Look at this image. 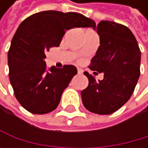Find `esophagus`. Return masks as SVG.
I'll use <instances>...</instances> for the list:
<instances>
[{
	"label": "esophagus",
	"mask_w": 148,
	"mask_h": 148,
	"mask_svg": "<svg viewBox=\"0 0 148 148\" xmlns=\"http://www.w3.org/2000/svg\"><path fill=\"white\" fill-rule=\"evenodd\" d=\"M77 72H78V75H82V73H83V70L81 69V68H78L77 69Z\"/></svg>",
	"instance_id": "esophagus-1"
}]
</instances>
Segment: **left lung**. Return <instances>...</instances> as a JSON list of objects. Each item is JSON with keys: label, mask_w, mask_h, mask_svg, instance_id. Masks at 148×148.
<instances>
[{"label": "left lung", "mask_w": 148, "mask_h": 148, "mask_svg": "<svg viewBox=\"0 0 148 148\" xmlns=\"http://www.w3.org/2000/svg\"><path fill=\"white\" fill-rule=\"evenodd\" d=\"M100 45L91 58L90 69L104 73L96 81L88 72V87L81 92L85 108L99 114H110L132 95L140 75L141 53L134 34L123 25L100 21L97 27Z\"/></svg>", "instance_id": "8db88e82"}]
</instances>
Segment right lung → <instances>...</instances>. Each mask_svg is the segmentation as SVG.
Masks as SVG:
<instances>
[{
    "label": "right lung",
    "instance_id": "1",
    "mask_svg": "<svg viewBox=\"0 0 148 148\" xmlns=\"http://www.w3.org/2000/svg\"><path fill=\"white\" fill-rule=\"evenodd\" d=\"M73 27H96V23L80 13L46 10L28 16L15 33L8 52L9 76L16 99L28 112L55 110L77 73L73 65L48 68L44 61L45 53L58 47L66 30Z\"/></svg>",
    "mask_w": 148,
    "mask_h": 148
}]
</instances>
